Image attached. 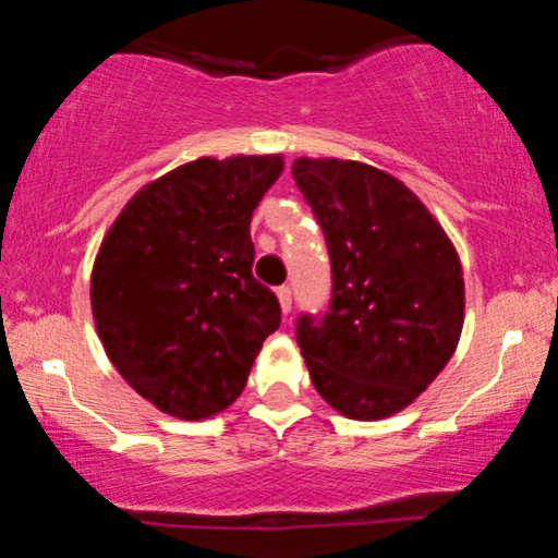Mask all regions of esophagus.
<instances>
[{
    "instance_id": "obj_1",
    "label": "esophagus",
    "mask_w": 558,
    "mask_h": 558,
    "mask_svg": "<svg viewBox=\"0 0 558 558\" xmlns=\"http://www.w3.org/2000/svg\"><path fill=\"white\" fill-rule=\"evenodd\" d=\"M278 302H280V310L289 315L291 312V286H280L278 289Z\"/></svg>"
}]
</instances>
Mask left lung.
<instances>
[{
  "instance_id": "8db88e82",
  "label": "left lung",
  "mask_w": 558,
  "mask_h": 558,
  "mask_svg": "<svg viewBox=\"0 0 558 558\" xmlns=\"http://www.w3.org/2000/svg\"><path fill=\"white\" fill-rule=\"evenodd\" d=\"M293 180L330 256L326 312L296 317L310 378L349 418H387L410 405L456 352L461 259L426 206L387 171L299 158Z\"/></svg>"
}]
</instances>
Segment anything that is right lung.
<instances>
[{"label":"right lung","instance_id":"add662e5","mask_svg":"<svg viewBox=\"0 0 558 558\" xmlns=\"http://www.w3.org/2000/svg\"><path fill=\"white\" fill-rule=\"evenodd\" d=\"M280 156L198 158L124 206L92 269V315L124 381L163 413L201 421L241 397L280 326L251 272V214Z\"/></svg>","mask_w":558,"mask_h":558}]
</instances>
